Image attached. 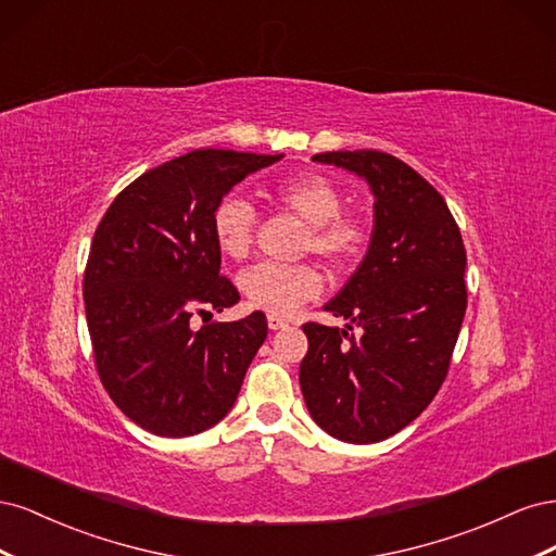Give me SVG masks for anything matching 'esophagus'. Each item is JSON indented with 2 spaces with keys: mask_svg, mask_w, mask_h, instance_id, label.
<instances>
[{
  "mask_svg": "<svg viewBox=\"0 0 556 556\" xmlns=\"http://www.w3.org/2000/svg\"><path fill=\"white\" fill-rule=\"evenodd\" d=\"M266 325H268V329H274V331H276V329H285V327H288V323H285V319H282L280 315H274V313L266 317Z\"/></svg>",
  "mask_w": 556,
  "mask_h": 556,
  "instance_id": "34e87169",
  "label": "esophagus"
}]
</instances>
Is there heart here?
Wrapping results in <instances>:
<instances>
[{
	"instance_id": "1",
	"label": "heart",
	"mask_w": 556,
	"mask_h": 556,
	"mask_svg": "<svg viewBox=\"0 0 556 556\" xmlns=\"http://www.w3.org/2000/svg\"><path fill=\"white\" fill-rule=\"evenodd\" d=\"M274 197L308 225L304 250L329 266H348L359 257L366 243V227L355 215H343L345 197L339 185L319 174H299L280 180ZM257 217L243 197L229 194L217 201L211 215L215 245L229 260H241L255 239ZM239 290L250 306L274 315H290L323 292V278L308 264L260 262L243 268Z\"/></svg>"
}]
</instances>
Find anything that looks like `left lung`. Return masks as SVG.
Listing matches in <instances>:
<instances>
[{"mask_svg":"<svg viewBox=\"0 0 556 556\" xmlns=\"http://www.w3.org/2000/svg\"><path fill=\"white\" fill-rule=\"evenodd\" d=\"M313 162L368 182L374 231L357 271L325 304L348 325H304L299 382L319 429L368 445L408 427L441 390L466 313V250L445 199L406 162L380 150Z\"/></svg>","mask_w":556,"mask_h":556,"instance_id":"left-lung-1","label":"left lung"}]
</instances>
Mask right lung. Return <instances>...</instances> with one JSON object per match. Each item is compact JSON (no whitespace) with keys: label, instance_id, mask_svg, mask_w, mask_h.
<instances>
[{"label":"right lung","instance_id":"right-lung-1","mask_svg":"<svg viewBox=\"0 0 556 556\" xmlns=\"http://www.w3.org/2000/svg\"><path fill=\"white\" fill-rule=\"evenodd\" d=\"M282 155L192 150L146 172L113 199L83 278L99 378L134 425L185 439L231 410L266 339L255 311L192 329V315L239 304L220 276L211 215L237 182Z\"/></svg>","mask_w":556,"mask_h":556}]
</instances>
